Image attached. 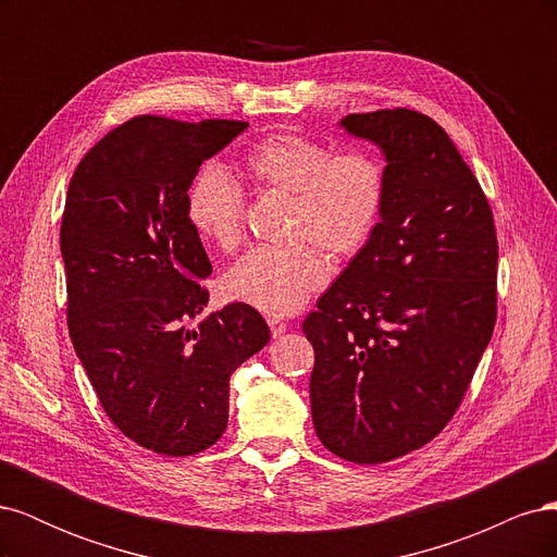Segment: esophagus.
Wrapping results in <instances>:
<instances>
[{"label":"esophagus","mask_w":557,"mask_h":557,"mask_svg":"<svg viewBox=\"0 0 557 557\" xmlns=\"http://www.w3.org/2000/svg\"><path fill=\"white\" fill-rule=\"evenodd\" d=\"M267 323H269V330H272V336H274V339H278V336H281L285 330H288V325H285L283 320H278V318H269Z\"/></svg>","instance_id":"34e87169"}]
</instances>
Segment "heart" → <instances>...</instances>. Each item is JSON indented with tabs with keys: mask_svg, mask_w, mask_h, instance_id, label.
<instances>
[{
	"mask_svg": "<svg viewBox=\"0 0 557 557\" xmlns=\"http://www.w3.org/2000/svg\"><path fill=\"white\" fill-rule=\"evenodd\" d=\"M239 174L260 195L288 199L283 246L248 250L223 290L267 315H293L325 285L330 264L358 258L374 239L385 209L383 162L364 150L336 153L301 134H272L250 146ZM246 205L239 185L207 166L185 190V218L199 239L230 252L244 239Z\"/></svg>",
	"mask_w": 557,
	"mask_h": 557,
	"instance_id": "heart-1",
	"label": "heart"
}]
</instances>
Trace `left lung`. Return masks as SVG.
<instances>
[{
    "label": "left lung",
    "instance_id": "obj_1",
    "mask_svg": "<svg viewBox=\"0 0 557 557\" xmlns=\"http://www.w3.org/2000/svg\"><path fill=\"white\" fill-rule=\"evenodd\" d=\"M342 125L385 153V209L301 330L318 440L381 465L430 444L462 404L495 330L499 248L485 193L430 115L381 109Z\"/></svg>",
    "mask_w": 557,
    "mask_h": 557
}]
</instances>
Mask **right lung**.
Segmentation results:
<instances>
[{"mask_svg":"<svg viewBox=\"0 0 557 557\" xmlns=\"http://www.w3.org/2000/svg\"><path fill=\"white\" fill-rule=\"evenodd\" d=\"M244 121L134 115L99 139L66 190L60 250L66 327L99 404L127 440L193 455L227 428L230 376L267 346L244 301L201 313L211 262L185 218V190Z\"/></svg>","mask_w":557,"mask_h":557,"instance_id":"add662e5","label":"right lung"}]
</instances>
